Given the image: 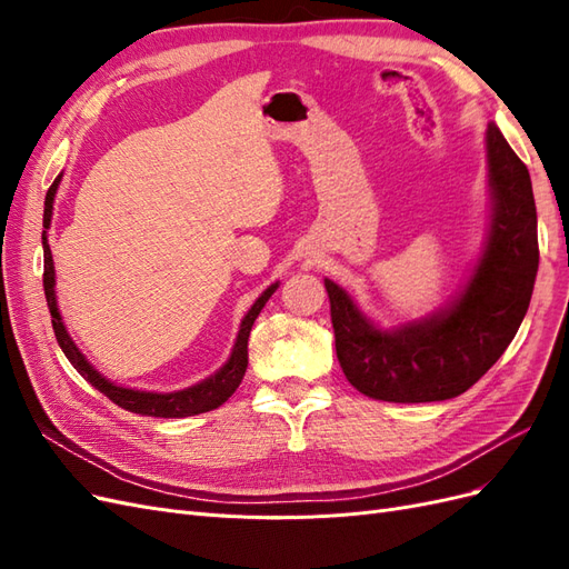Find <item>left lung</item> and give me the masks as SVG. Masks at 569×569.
I'll return each mask as SVG.
<instances>
[{
    "mask_svg": "<svg viewBox=\"0 0 569 569\" xmlns=\"http://www.w3.org/2000/svg\"><path fill=\"white\" fill-rule=\"evenodd\" d=\"M491 226L462 295L393 330L370 322L332 280L335 347L347 380L377 401L427 403L468 391L503 356L529 308L539 270L537 206L527 166L493 123L487 130Z\"/></svg>",
    "mask_w": 569,
    "mask_h": 569,
    "instance_id": "left-lung-1",
    "label": "left lung"
}]
</instances>
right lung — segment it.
Returning <instances> with one entry per match:
<instances>
[{"label":"right lung","instance_id":"1","mask_svg":"<svg viewBox=\"0 0 569 569\" xmlns=\"http://www.w3.org/2000/svg\"><path fill=\"white\" fill-rule=\"evenodd\" d=\"M61 176L51 182V187L47 189L44 197V218H42V249H44V297H47V306L51 313V327H54V335L61 351L66 353V358L71 360V366L88 380L94 389H99L101 393L111 399L116 406L126 408L130 412H140V416H151V418H187V416H199V412H209L218 406L226 403L230 396L237 391L239 382L247 372L249 366V332L251 325L258 318V313L263 311L266 301L272 297V291L278 289V282L270 284L261 297L256 299V303L249 308V313L244 316L242 325H239V335L234 341L232 356L228 358V363L222 366L218 372H213L211 377H206L203 382L187 387L182 391H170V393H157V391H137V389H126L118 387L113 382H109L107 377H101L90 363L88 358L80 353V349L73 343L71 335L66 332V325L61 320L59 306H57V291H54V261H51V249L47 242V230L51 226V209H54V197L59 189Z\"/></svg>","mask_w":569,"mask_h":569}]
</instances>
